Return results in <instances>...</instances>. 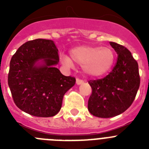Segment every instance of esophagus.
<instances>
[{
	"label": "esophagus",
	"mask_w": 149,
	"mask_h": 149,
	"mask_svg": "<svg viewBox=\"0 0 149 149\" xmlns=\"http://www.w3.org/2000/svg\"><path fill=\"white\" fill-rule=\"evenodd\" d=\"M84 81H83V80H81V79L77 78V80H76V84H77V85H81V84H84Z\"/></svg>",
	"instance_id": "esophagus-1"
}]
</instances>
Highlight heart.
I'll list each match as a JSON object with an SVG mask.
<instances>
[{
	"instance_id": "1",
	"label": "heart",
	"mask_w": 149,
	"mask_h": 149,
	"mask_svg": "<svg viewBox=\"0 0 149 149\" xmlns=\"http://www.w3.org/2000/svg\"><path fill=\"white\" fill-rule=\"evenodd\" d=\"M72 60L82 65L84 73L91 77H99L108 72L114 62V53L108 47L78 46L71 50ZM60 60L65 66L71 68L73 62L66 55H61Z\"/></svg>"
}]
</instances>
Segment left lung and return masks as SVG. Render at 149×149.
<instances>
[{"mask_svg": "<svg viewBox=\"0 0 149 149\" xmlns=\"http://www.w3.org/2000/svg\"><path fill=\"white\" fill-rule=\"evenodd\" d=\"M118 54L111 72L102 79L89 81L93 92L88 101L92 115L110 118L125 111L132 104L139 87L138 63L125 47L110 42Z\"/></svg>", "mask_w": 149, "mask_h": 149, "instance_id": "1", "label": "left lung"}]
</instances>
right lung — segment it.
Instances as JSON below:
<instances>
[{
	"instance_id": "add662e5",
	"label": "right lung",
	"mask_w": 149,
	"mask_h": 149,
	"mask_svg": "<svg viewBox=\"0 0 149 149\" xmlns=\"http://www.w3.org/2000/svg\"><path fill=\"white\" fill-rule=\"evenodd\" d=\"M58 63V49L52 40L34 39L19 47L8 74V85L18 108L38 117L58 113L63 96L76 81L55 67Z\"/></svg>"
}]
</instances>
